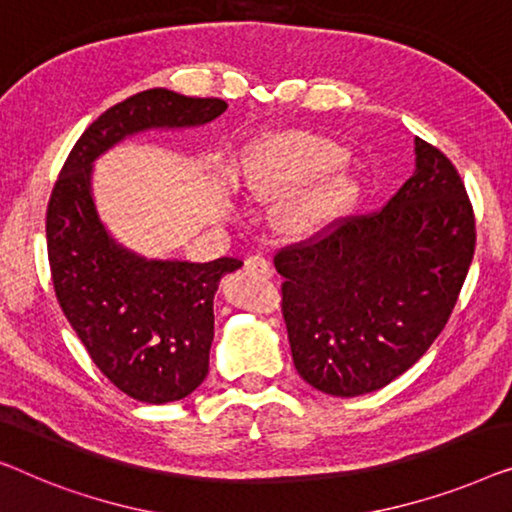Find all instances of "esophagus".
I'll list each match as a JSON object with an SVG mask.
<instances>
[{"label":"esophagus","mask_w":512,"mask_h":512,"mask_svg":"<svg viewBox=\"0 0 512 512\" xmlns=\"http://www.w3.org/2000/svg\"><path fill=\"white\" fill-rule=\"evenodd\" d=\"M246 271L253 273V276H259V278H269L273 273V266L264 255H250L246 259Z\"/></svg>","instance_id":"obj_1"}]
</instances>
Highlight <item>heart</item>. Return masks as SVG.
Returning a JSON list of instances; mask_svg holds the SVG:
<instances>
[{
  "label": "heart",
  "instance_id": "b5f03b06",
  "mask_svg": "<svg viewBox=\"0 0 512 512\" xmlns=\"http://www.w3.org/2000/svg\"><path fill=\"white\" fill-rule=\"evenodd\" d=\"M345 160L343 150L315 136H290L276 143L271 153V174L278 185H297L327 174ZM313 206H320L315 201Z\"/></svg>",
  "mask_w": 512,
  "mask_h": 512
}]
</instances>
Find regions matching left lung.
Instances as JSON below:
<instances>
[{
	"label": "left lung",
	"instance_id": "left-lung-1",
	"mask_svg": "<svg viewBox=\"0 0 512 512\" xmlns=\"http://www.w3.org/2000/svg\"><path fill=\"white\" fill-rule=\"evenodd\" d=\"M415 174L383 208L280 248L283 318L299 376L331 397L380 390L448 325L475 253L459 171L415 139Z\"/></svg>",
	"mask_w": 512,
	"mask_h": 512
}]
</instances>
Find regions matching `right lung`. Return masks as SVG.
<instances>
[{
	"label": "right lung",
	"mask_w": 512,
	"mask_h": 512,
	"mask_svg": "<svg viewBox=\"0 0 512 512\" xmlns=\"http://www.w3.org/2000/svg\"><path fill=\"white\" fill-rule=\"evenodd\" d=\"M225 109L215 97L139 92L85 129L50 192L46 241L57 304L97 369L136 401H178L204 383L213 294L220 278L243 262H162L118 246L97 218L92 162L129 134L204 125Z\"/></svg>",
	"instance_id": "1"
}]
</instances>
